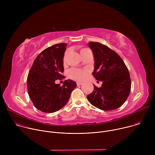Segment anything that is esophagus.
Listing matches in <instances>:
<instances>
[{"mask_svg": "<svg viewBox=\"0 0 155 155\" xmlns=\"http://www.w3.org/2000/svg\"><path fill=\"white\" fill-rule=\"evenodd\" d=\"M83 84V83L82 82H81V81H78V82H77V86H80V85H81Z\"/></svg>", "mask_w": 155, "mask_h": 155, "instance_id": "esophagus-1", "label": "esophagus"}]
</instances>
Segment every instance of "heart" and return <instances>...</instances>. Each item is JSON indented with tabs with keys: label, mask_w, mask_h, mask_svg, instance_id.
<instances>
[{
	"label": "heart",
	"mask_w": 155,
	"mask_h": 155,
	"mask_svg": "<svg viewBox=\"0 0 155 155\" xmlns=\"http://www.w3.org/2000/svg\"><path fill=\"white\" fill-rule=\"evenodd\" d=\"M88 49L87 48H81L80 50L81 55L83 56L84 54V53ZM68 53H69L68 51H66L64 53L63 59H62L64 63H65L66 61V59H67ZM88 73H89V70L87 69H77V68H72L69 71L68 76L71 79L77 80V81H81V80H83L86 77Z\"/></svg>",
	"instance_id": "obj_1"
}]
</instances>
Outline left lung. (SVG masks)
<instances>
[{
  "label": "left lung",
  "mask_w": 155,
  "mask_h": 155,
  "mask_svg": "<svg viewBox=\"0 0 155 155\" xmlns=\"http://www.w3.org/2000/svg\"><path fill=\"white\" fill-rule=\"evenodd\" d=\"M94 57L93 77L102 81V86L94 85L87 99L94 107L102 110L120 107L130 92L129 72L121 58L113 50L99 42L88 43Z\"/></svg>",
  "instance_id": "8db88e82"
}]
</instances>
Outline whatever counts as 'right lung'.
<instances>
[{
    "label": "right lung",
    "instance_id": "right-lung-1",
    "mask_svg": "<svg viewBox=\"0 0 155 155\" xmlns=\"http://www.w3.org/2000/svg\"><path fill=\"white\" fill-rule=\"evenodd\" d=\"M66 46L67 43H58L42 51L28 74V94L35 107L43 112L53 113L62 108L77 86L71 80H65L62 86L55 83V80L65 77L62 74Z\"/></svg>",
    "mask_w": 155,
    "mask_h": 155
}]
</instances>
